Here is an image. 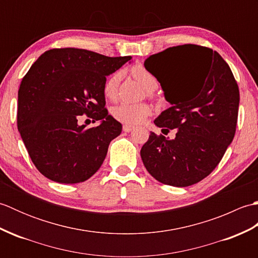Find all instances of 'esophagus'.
<instances>
[{"label":"esophagus","instance_id":"esophagus-1","mask_svg":"<svg viewBox=\"0 0 258 258\" xmlns=\"http://www.w3.org/2000/svg\"><path fill=\"white\" fill-rule=\"evenodd\" d=\"M133 130H134V126H131V125H127V124H125L123 126L124 132H131V131H133Z\"/></svg>","mask_w":258,"mask_h":258}]
</instances>
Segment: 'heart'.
I'll use <instances>...</instances> for the list:
<instances>
[{"instance_id": "1", "label": "heart", "mask_w": 258, "mask_h": 258, "mask_svg": "<svg viewBox=\"0 0 258 258\" xmlns=\"http://www.w3.org/2000/svg\"><path fill=\"white\" fill-rule=\"evenodd\" d=\"M132 74L146 90H155L158 83L155 76L150 73L143 67H135L132 69ZM120 72H115L106 79L103 86V93L107 98H114L116 96L117 87L120 80ZM113 116L117 120L125 124H139L143 122L145 117L151 114V108L146 104H132V103H120L115 106L112 111Z\"/></svg>"}]
</instances>
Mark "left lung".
<instances>
[{
  "mask_svg": "<svg viewBox=\"0 0 258 258\" xmlns=\"http://www.w3.org/2000/svg\"><path fill=\"white\" fill-rule=\"evenodd\" d=\"M145 69L161 83L171 107L154 124L176 130L174 140L151 132L141 157L153 177L186 187L208 176L236 131L239 91L228 64L216 51L184 44L151 55Z\"/></svg>",
  "mask_w": 258,
  "mask_h": 258,
  "instance_id": "left-lung-1",
  "label": "left lung"
}]
</instances>
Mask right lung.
<instances>
[{"mask_svg": "<svg viewBox=\"0 0 258 258\" xmlns=\"http://www.w3.org/2000/svg\"><path fill=\"white\" fill-rule=\"evenodd\" d=\"M131 56L109 57L82 48L46 51L19 89L18 128L38 172L62 184L81 183L101 167L122 124L105 108L103 86ZM87 114L101 124L86 129Z\"/></svg>", "mask_w": 258, "mask_h": 258, "instance_id": "add662e5", "label": "right lung"}]
</instances>
